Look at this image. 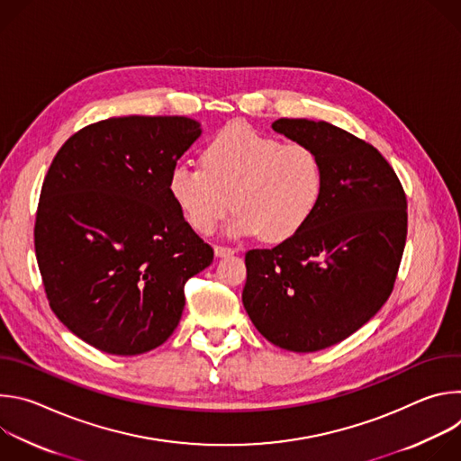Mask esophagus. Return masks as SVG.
Masks as SVG:
<instances>
[{
    "label": "esophagus",
    "instance_id": "esophagus-1",
    "mask_svg": "<svg viewBox=\"0 0 461 461\" xmlns=\"http://www.w3.org/2000/svg\"><path fill=\"white\" fill-rule=\"evenodd\" d=\"M237 248H230V246H215V255L217 257H230L233 253H237Z\"/></svg>",
    "mask_w": 461,
    "mask_h": 461
}]
</instances>
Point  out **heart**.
<instances>
[{"instance_id":"b5f03b06","label":"heart","mask_w":461,"mask_h":461,"mask_svg":"<svg viewBox=\"0 0 461 461\" xmlns=\"http://www.w3.org/2000/svg\"><path fill=\"white\" fill-rule=\"evenodd\" d=\"M169 193L185 221L212 233L233 208V235L281 242L299 233L322 194V164L306 144H283L244 123L226 125L203 151V166L178 162Z\"/></svg>"}]
</instances>
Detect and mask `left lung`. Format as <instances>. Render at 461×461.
I'll list each match as a JSON object with an SVG mask.
<instances>
[{"instance_id": "8db88e82", "label": "left lung", "mask_w": 461, "mask_h": 461, "mask_svg": "<svg viewBox=\"0 0 461 461\" xmlns=\"http://www.w3.org/2000/svg\"><path fill=\"white\" fill-rule=\"evenodd\" d=\"M272 127L319 155L322 194L299 233L246 251L242 303L276 347L317 352L359 330L390 297L407 240V194L384 157L348 131L306 118Z\"/></svg>"}]
</instances>
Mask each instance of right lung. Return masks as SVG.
I'll use <instances>...</instances> for the list:
<instances>
[{
	"instance_id": "1",
	"label": "right lung",
	"mask_w": 461,
	"mask_h": 461,
	"mask_svg": "<svg viewBox=\"0 0 461 461\" xmlns=\"http://www.w3.org/2000/svg\"><path fill=\"white\" fill-rule=\"evenodd\" d=\"M201 133L185 116L102 120L65 142L45 175L34 224L45 295L102 352L160 347L180 321L185 281L213 262L167 185Z\"/></svg>"
}]
</instances>
